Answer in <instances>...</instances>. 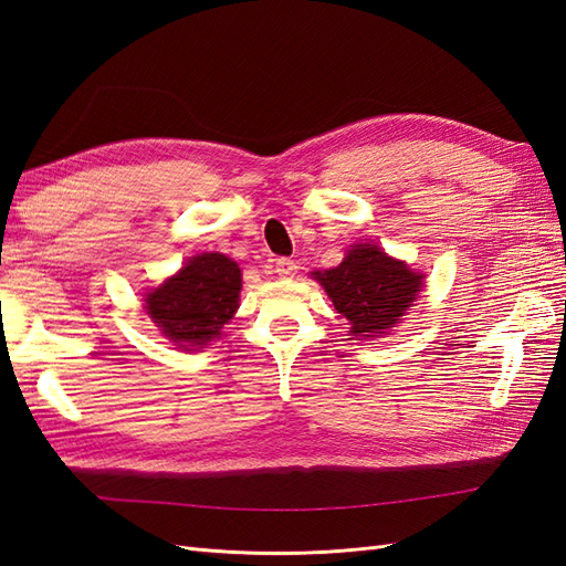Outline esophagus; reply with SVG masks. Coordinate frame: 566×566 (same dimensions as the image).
Wrapping results in <instances>:
<instances>
[{"label":"esophagus","mask_w":566,"mask_h":566,"mask_svg":"<svg viewBox=\"0 0 566 566\" xmlns=\"http://www.w3.org/2000/svg\"><path fill=\"white\" fill-rule=\"evenodd\" d=\"M297 262H293V260H287V256H281V260H276V273L281 279H293L295 273H297Z\"/></svg>","instance_id":"34e87169"}]
</instances>
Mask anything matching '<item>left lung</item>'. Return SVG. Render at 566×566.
Listing matches in <instances>:
<instances>
[{
    "instance_id": "8db88e82",
    "label": "left lung",
    "mask_w": 566,
    "mask_h": 566,
    "mask_svg": "<svg viewBox=\"0 0 566 566\" xmlns=\"http://www.w3.org/2000/svg\"><path fill=\"white\" fill-rule=\"evenodd\" d=\"M312 279L349 321V335L364 339L382 337L401 323L424 287V273L375 243L352 245L335 269L314 271Z\"/></svg>"
}]
</instances>
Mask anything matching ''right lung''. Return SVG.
<instances>
[{
  "label": "right lung",
  "mask_w": 566,
  "mask_h": 566,
  "mask_svg": "<svg viewBox=\"0 0 566 566\" xmlns=\"http://www.w3.org/2000/svg\"><path fill=\"white\" fill-rule=\"evenodd\" d=\"M243 273L221 252L191 256L175 276L144 295V310L179 349H202L221 337L241 300Z\"/></svg>",
  "instance_id": "obj_1"
}]
</instances>
